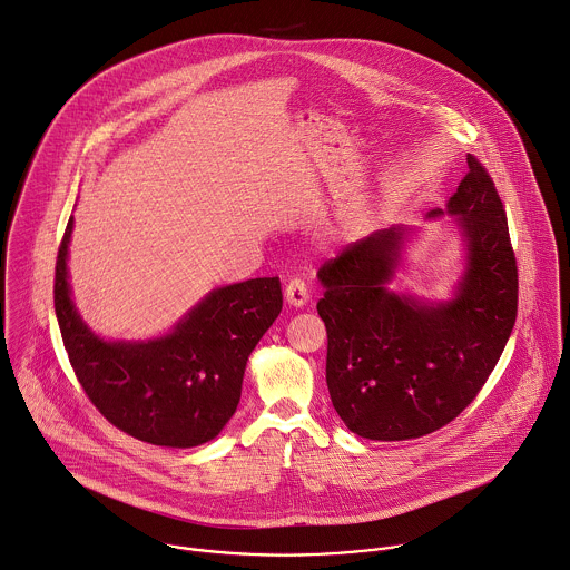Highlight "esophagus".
<instances>
[{"label": "esophagus", "mask_w": 570, "mask_h": 570, "mask_svg": "<svg viewBox=\"0 0 570 570\" xmlns=\"http://www.w3.org/2000/svg\"><path fill=\"white\" fill-rule=\"evenodd\" d=\"M285 301L292 305V307H303L307 301H309V289L305 285V281L301 278H292L285 287Z\"/></svg>", "instance_id": "esophagus-1"}]
</instances>
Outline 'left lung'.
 <instances>
[{
	"instance_id": "8db88e82",
	"label": "left lung",
	"mask_w": 570,
	"mask_h": 570,
	"mask_svg": "<svg viewBox=\"0 0 570 570\" xmlns=\"http://www.w3.org/2000/svg\"><path fill=\"white\" fill-rule=\"evenodd\" d=\"M469 173L446 209L466 265L451 301L389 289L413 234L393 225L350 243L318 269L327 386L341 420L367 440H411L458 417L498 365L518 316V265L507 212L487 168Z\"/></svg>"
}]
</instances>
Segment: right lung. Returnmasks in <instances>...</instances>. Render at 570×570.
<instances>
[{"instance_id":"right-lung-1","label":"right lung","mask_w":570,"mask_h":570,"mask_svg":"<svg viewBox=\"0 0 570 570\" xmlns=\"http://www.w3.org/2000/svg\"><path fill=\"white\" fill-rule=\"evenodd\" d=\"M70 234L72 216L55 265V314L90 402L117 429L157 446L216 438L238 406L252 350L283 309L278 276L212 289L166 336L104 341L70 298Z\"/></svg>"}]
</instances>
